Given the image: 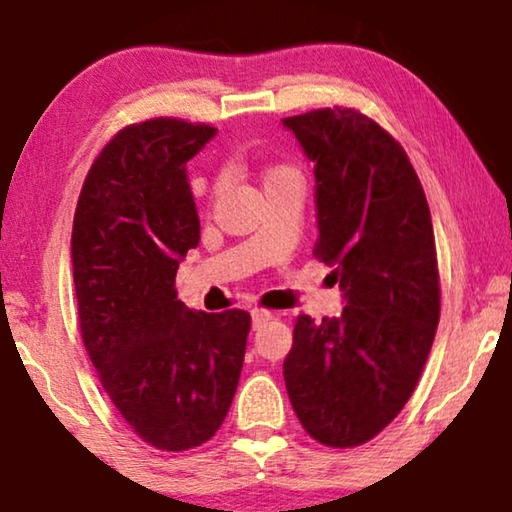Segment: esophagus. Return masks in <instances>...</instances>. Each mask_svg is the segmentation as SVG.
Segmentation results:
<instances>
[{"label":"esophagus","mask_w":512,"mask_h":512,"mask_svg":"<svg viewBox=\"0 0 512 512\" xmlns=\"http://www.w3.org/2000/svg\"><path fill=\"white\" fill-rule=\"evenodd\" d=\"M271 318H274V313L267 309H252V327H255V330H260V327L264 323H269Z\"/></svg>","instance_id":"obj_1"}]
</instances>
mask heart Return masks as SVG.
I'll return each instance as SVG.
<instances>
[{
  "label": "heart",
  "instance_id": "obj_1",
  "mask_svg": "<svg viewBox=\"0 0 512 512\" xmlns=\"http://www.w3.org/2000/svg\"><path fill=\"white\" fill-rule=\"evenodd\" d=\"M290 175H297L290 166H271L267 170V175H264V185H269V182H274V180H281V177H290Z\"/></svg>",
  "mask_w": 512,
  "mask_h": 512
}]
</instances>
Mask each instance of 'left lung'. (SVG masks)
<instances>
[{
    "mask_svg": "<svg viewBox=\"0 0 512 512\" xmlns=\"http://www.w3.org/2000/svg\"><path fill=\"white\" fill-rule=\"evenodd\" d=\"M316 175L313 255L344 292L339 318L299 316L283 379L306 433L358 447L398 417L440 320L426 194L400 142L346 107L283 119Z\"/></svg>",
    "mask_w": 512,
    "mask_h": 512,
    "instance_id": "1",
    "label": "left lung"
}]
</instances>
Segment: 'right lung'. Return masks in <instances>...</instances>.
<instances>
[{
  "label": "right lung",
  "mask_w": 512,
  "mask_h": 512,
  "mask_svg": "<svg viewBox=\"0 0 512 512\" xmlns=\"http://www.w3.org/2000/svg\"><path fill=\"white\" fill-rule=\"evenodd\" d=\"M217 128L182 119L126 126L93 161L72 227L79 330L126 424L163 452L213 438L243 370L250 313L192 311L175 274L199 245L187 161Z\"/></svg>",
  "instance_id": "right-lung-1"
}]
</instances>
